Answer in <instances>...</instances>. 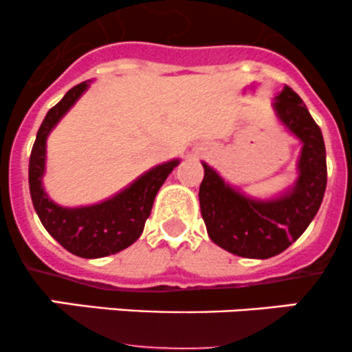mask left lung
<instances>
[{"label":"left lung","instance_id":"left-lung-1","mask_svg":"<svg viewBox=\"0 0 352 352\" xmlns=\"http://www.w3.org/2000/svg\"><path fill=\"white\" fill-rule=\"evenodd\" d=\"M274 109L291 133L303 141L300 177L289 194L269 202L252 201L202 163L199 202L209 239L240 257L269 258L285 252L315 218L327 186L324 136L307 105L285 85Z\"/></svg>","mask_w":352,"mask_h":352}]
</instances>
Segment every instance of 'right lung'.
Listing matches in <instances>:
<instances>
[{"instance_id": "1", "label": "right lung", "mask_w": 352, "mask_h": 352, "mask_svg": "<svg viewBox=\"0 0 352 352\" xmlns=\"http://www.w3.org/2000/svg\"><path fill=\"white\" fill-rule=\"evenodd\" d=\"M87 87V83H80L71 88L42 120L28 163V186L35 211L49 235L78 257L98 258L117 254L140 239L144 223L150 218L156 192L179 165V160L155 166L126 190L100 204L74 209L54 204L41 182L44 175L45 140Z\"/></svg>"}]
</instances>
